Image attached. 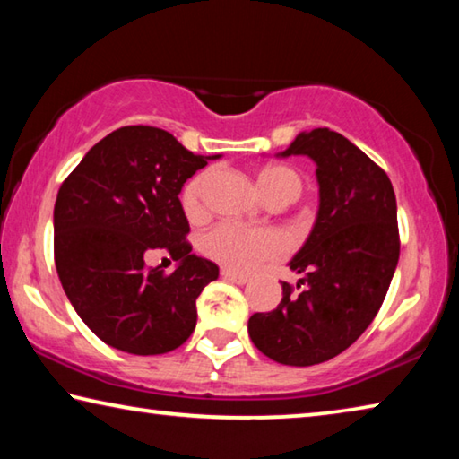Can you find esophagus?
I'll return each instance as SVG.
<instances>
[{
    "label": "esophagus",
    "mask_w": 459,
    "mask_h": 459,
    "mask_svg": "<svg viewBox=\"0 0 459 459\" xmlns=\"http://www.w3.org/2000/svg\"><path fill=\"white\" fill-rule=\"evenodd\" d=\"M221 275H222L224 281H230V283H237V285H245V283H248V279H247L245 275L232 273V271H229V269H222V271H221Z\"/></svg>",
    "instance_id": "obj_1"
}]
</instances>
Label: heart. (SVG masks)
I'll return each mask as SVG.
<instances>
[{"label": "heart", "instance_id": "obj_1", "mask_svg": "<svg viewBox=\"0 0 459 459\" xmlns=\"http://www.w3.org/2000/svg\"><path fill=\"white\" fill-rule=\"evenodd\" d=\"M206 180L208 172H200L184 186L182 206L188 216H198L202 212V194H204ZM257 182L265 198L283 196L293 202L301 192V178L287 166L261 168ZM200 248L206 257L221 263L232 273H248L263 261L281 257L285 251V238L271 229L222 222L204 232Z\"/></svg>", "mask_w": 459, "mask_h": 459}]
</instances>
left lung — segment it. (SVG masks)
Wrapping results in <instances>:
<instances>
[{
	"label": "left lung",
	"mask_w": 459,
	"mask_h": 459,
	"mask_svg": "<svg viewBox=\"0 0 459 459\" xmlns=\"http://www.w3.org/2000/svg\"><path fill=\"white\" fill-rule=\"evenodd\" d=\"M279 158L316 164L320 206L273 312L248 317V336L271 360L312 367L333 359L375 320L399 261L397 198L388 176L344 135L301 131Z\"/></svg>",
	"instance_id": "8db88e82"
}]
</instances>
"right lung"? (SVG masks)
<instances>
[{"instance_id": "1", "label": "right lung", "mask_w": 459, "mask_h": 459, "mask_svg": "<svg viewBox=\"0 0 459 459\" xmlns=\"http://www.w3.org/2000/svg\"><path fill=\"white\" fill-rule=\"evenodd\" d=\"M221 155H196L164 129L121 127L92 145L54 204V261L76 314L121 352L176 351L196 328V298L219 279L192 253L180 192ZM166 247L174 274L145 268Z\"/></svg>"}]
</instances>
